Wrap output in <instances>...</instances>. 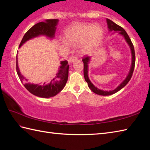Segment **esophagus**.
I'll return each mask as SVG.
<instances>
[{
    "label": "esophagus",
    "mask_w": 150,
    "mask_h": 150,
    "mask_svg": "<svg viewBox=\"0 0 150 150\" xmlns=\"http://www.w3.org/2000/svg\"><path fill=\"white\" fill-rule=\"evenodd\" d=\"M77 59V57L76 55H73V56H71V57H70L69 59V62L72 63L73 62H74L75 60H76Z\"/></svg>",
    "instance_id": "obj_1"
}]
</instances>
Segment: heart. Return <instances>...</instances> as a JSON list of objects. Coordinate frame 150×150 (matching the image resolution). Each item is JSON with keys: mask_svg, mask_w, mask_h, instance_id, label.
Wrapping results in <instances>:
<instances>
[{"mask_svg": "<svg viewBox=\"0 0 150 150\" xmlns=\"http://www.w3.org/2000/svg\"><path fill=\"white\" fill-rule=\"evenodd\" d=\"M103 36V30L98 25L91 24H77L69 28L66 33V39L69 44H81L82 53H86L93 48Z\"/></svg>", "mask_w": 150, "mask_h": 150, "instance_id": "b5f03b06", "label": "heart"}]
</instances>
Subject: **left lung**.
<instances>
[{
    "label": "left lung",
    "instance_id": "obj_1",
    "mask_svg": "<svg viewBox=\"0 0 150 150\" xmlns=\"http://www.w3.org/2000/svg\"><path fill=\"white\" fill-rule=\"evenodd\" d=\"M107 23H108V28H109L110 31H118L119 32L120 34L124 36V37L125 38V39L126 40V42H128V44H129V46L130 47V49H131L132 51V66L131 68H130V71L128 75L127 76V77L126 78L125 80H124L122 83H121L119 86H118L117 88L115 89L114 90L112 91H103V90H100L99 89H98L97 88H96L95 86L91 83V81L89 79L88 75V62L89 60H90V57H83V59H82V62L84 63V79L85 81H86V82L88 83V87L90 88V90L94 92L95 93L98 94L99 95H110L117 93V91H119V90H120L121 89L123 88L128 83V82L130 81L131 79L133 71H134V68H135V50H134V46L133 45V43L132 42V40L130 39V38L129 37L128 35L127 34V33L126 32V31L124 30L122 27H120L119 25H117V24L115 23L112 21L110 20V19L107 18Z\"/></svg>",
    "mask_w": 150,
    "mask_h": 150
}]
</instances>
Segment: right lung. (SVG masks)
I'll list each match as a JSON object with an SVG mask.
<instances>
[{"instance_id":"add662e5","label":"right lung","mask_w":150,"mask_h":150,"mask_svg":"<svg viewBox=\"0 0 150 150\" xmlns=\"http://www.w3.org/2000/svg\"><path fill=\"white\" fill-rule=\"evenodd\" d=\"M58 19H47L44 22H40L35 24L25 33L19 47H21L27 40L39 35H46L50 38L54 37L56 26L58 23ZM60 64H61V66H60L59 71L56 77L53 78L49 84H46L44 83L42 85L27 83V79H25L18 69L17 56L16 69H17V75L22 83L31 93L39 97L50 98L55 96L56 95L58 94L64 88L67 81H68L69 69V65L68 64V62L67 60H64V61H61Z\"/></svg>"}]
</instances>
